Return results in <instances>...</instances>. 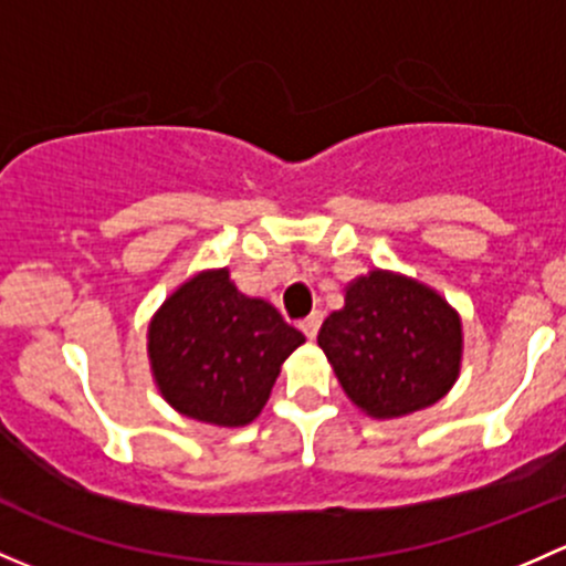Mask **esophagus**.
<instances>
[{
  "instance_id": "esophagus-1",
  "label": "esophagus",
  "mask_w": 566,
  "mask_h": 566,
  "mask_svg": "<svg viewBox=\"0 0 566 566\" xmlns=\"http://www.w3.org/2000/svg\"><path fill=\"white\" fill-rule=\"evenodd\" d=\"M319 323H323V312L308 314L306 319H301V331L306 333L308 338H314V336H317V331H319Z\"/></svg>"
}]
</instances>
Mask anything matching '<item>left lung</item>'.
<instances>
[{"label":"left lung","instance_id":"1","mask_svg":"<svg viewBox=\"0 0 566 566\" xmlns=\"http://www.w3.org/2000/svg\"><path fill=\"white\" fill-rule=\"evenodd\" d=\"M317 344L349 401L396 420L444 398L461 374V314L428 284L374 268L344 287Z\"/></svg>","mask_w":566,"mask_h":566}]
</instances>
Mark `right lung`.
<instances>
[{
  "instance_id": "add662e5",
  "label": "right lung",
  "mask_w": 566,
  "mask_h": 566,
  "mask_svg": "<svg viewBox=\"0 0 566 566\" xmlns=\"http://www.w3.org/2000/svg\"><path fill=\"white\" fill-rule=\"evenodd\" d=\"M306 342L265 298H249L228 268L178 284L148 323V363L165 401L219 428L263 412L282 363Z\"/></svg>"
}]
</instances>
